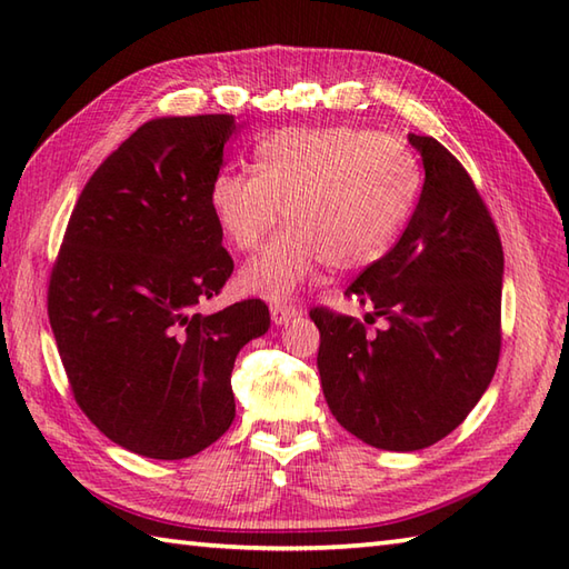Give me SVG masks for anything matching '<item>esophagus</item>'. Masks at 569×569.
<instances>
[{
    "instance_id": "34e87169",
    "label": "esophagus",
    "mask_w": 569,
    "mask_h": 569,
    "mask_svg": "<svg viewBox=\"0 0 569 569\" xmlns=\"http://www.w3.org/2000/svg\"><path fill=\"white\" fill-rule=\"evenodd\" d=\"M298 316V308L296 306H288V303H271V320L276 325H286L291 322Z\"/></svg>"
}]
</instances>
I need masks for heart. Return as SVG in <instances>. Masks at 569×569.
Here are the masks:
<instances>
[{
  "instance_id": "heart-1",
  "label": "heart",
  "mask_w": 569,
  "mask_h": 569,
  "mask_svg": "<svg viewBox=\"0 0 569 569\" xmlns=\"http://www.w3.org/2000/svg\"><path fill=\"white\" fill-rule=\"evenodd\" d=\"M416 156L396 137L359 127L281 129L253 151V171H222L210 208L239 251L291 224L239 271V288L273 303L291 298L328 263L352 273L377 263L413 210Z\"/></svg>"
}]
</instances>
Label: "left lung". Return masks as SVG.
Returning a JSON list of instances; mask_svg holds the SVG:
<instances>
[{
    "instance_id": "8db88e82",
    "label": "left lung",
    "mask_w": 569,
    "mask_h": 569,
    "mask_svg": "<svg viewBox=\"0 0 569 569\" xmlns=\"http://www.w3.org/2000/svg\"><path fill=\"white\" fill-rule=\"evenodd\" d=\"M426 168L413 217L347 296L367 322L312 308L322 393L345 430L413 452L450 435L493 379L501 352L503 249L469 173L440 141L408 134Z\"/></svg>"
}]
</instances>
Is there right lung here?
<instances>
[{
  "label": "right lung",
  "instance_id": "1",
  "mask_svg": "<svg viewBox=\"0 0 569 569\" xmlns=\"http://www.w3.org/2000/svg\"><path fill=\"white\" fill-rule=\"evenodd\" d=\"M232 114L141 124L82 188L48 283V320L72 396L107 438L183 459L234 420L239 349L269 330L241 300L212 316L234 261L210 208Z\"/></svg>",
  "mask_w": 569,
  "mask_h": 569
}]
</instances>
